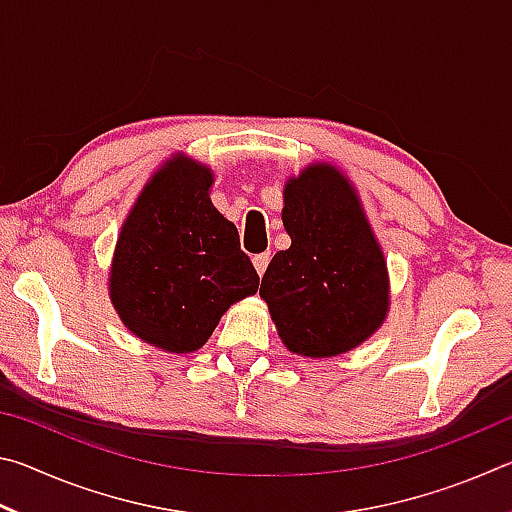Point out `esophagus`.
<instances>
[{
    "instance_id": "1",
    "label": "esophagus",
    "mask_w": 512,
    "mask_h": 512,
    "mask_svg": "<svg viewBox=\"0 0 512 512\" xmlns=\"http://www.w3.org/2000/svg\"><path fill=\"white\" fill-rule=\"evenodd\" d=\"M268 262H271V253H259V255L253 257V264H255L257 275H264Z\"/></svg>"
}]
</instances>
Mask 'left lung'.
<instances>
[{"mask_svg":"<svg viewBox=\"0 0 512 512\" xmlns=\"http://www.w3.org/2000/svg\"><path fill=\"white\" fill-rule=\"evenodd\" d=\"M282 223L291 246L262 277L284 348L329 359L366 343L391 309V280L357 189L329 162H311L284 183Z\"/></svg>","mask_w":512,"mask_h":512,"instance_id":"obj_1","label":"left lung"}]
</instances>
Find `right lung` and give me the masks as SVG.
<instances>
[{
	"label": "right lung",
	"instance_id": "right-lung-1",
	"mask_svg": "<svg viewBox=\"0 0 512 512\" xmlns=\"http://www.w3.org/2000/svg\"><path fill=\"white\" fill-rule=\"evenodd\" d=\"M207 164L173 153L121 223L108 296L137 339L173 354L203 348L221 316L257 293L235 223L210 198Z\"/></svg>",
	"mask_w": 512,
	"mask_h": 512
}]
</instances>
